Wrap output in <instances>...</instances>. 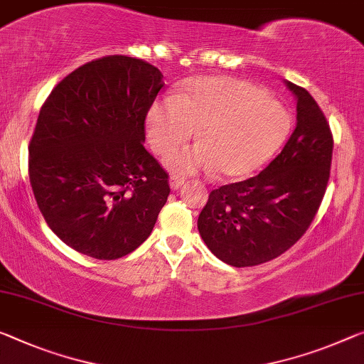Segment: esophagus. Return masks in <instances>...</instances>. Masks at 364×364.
Returning <instances> with one entry per match:
<instances>
[{"label":"esophagus","instance_id":"obj_1","mask_svg":"<svg viewBox=\"0 0 364 364\" xmlns=\"http://www.w3.org/2000/svg\"><path fill=\"white\" fill-rule=\"evenodd\" d=\"M183 182H186V181H183V177H178V176H171L169 177V183H171L172 190H177Z\"/></svg>","mask_w":364,"mask_h":364}]
</instances>
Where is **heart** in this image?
I'll list each match as a JSON object with an SVG mask.
<instances>
[{
	"mask_svg": "<svg viewBox=\"0 0 364 364\" xmlns=\"http://www.w3.org/2000/svg\"><path fill=\"white\" fill-rule=\"evenodd\" d=\"M148 136L164 156L198 132L201 144L176 151L167 164L178 172L216 169L244 177L267 163L288 130L283 105L234 77H200L177 97H164L148 112Z\"/></svg>",
	"mask_w": 364,
	"mask_h": 364,
	"instance_id": "1",
	"label": "heart"
}]
</instances>
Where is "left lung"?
Returning <instances> with one entry per match:
<instances>
[{
    "label": "left lung",
    "mask_w": 364,
    "mask_h": 364,
    "mask_svg": "<svg viewBox=\"0 0 364 364\" xmlns=\"http://www.w3.org/2000/svg\"><path fill=\"white\" fill-rule=\"evenodd\" d=\"M296 96L294 132L275 159L247 181L211 190L198 215L201 239L232 267L277 259L303 237L331 177L333 136L326 115L304 87Z\"/></svg>",
    "instance_id": "8db88e82"
}]
</instances>
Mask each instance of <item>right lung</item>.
<instances>
[{
	"instance_id": "right-lung-1",
	"label": "right lung",
	"mask_w": 364,
	"mask_h": 364,
	"mask_svg": "<svg viewBox=\"0 0 364 364\" xmlns=\"http://www.w3.org/2000/svg\"><path fill=\"white\" fill-rule=\"evenodd\" d=\"M164 86L144 60L107 55L65 76L29 143V181L50 229L99 260L139 247L169 197V174L143 146Z\"/></svg>"
}]
</instances>
